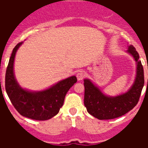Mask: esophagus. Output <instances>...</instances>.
I'll return each instance as SVG.
<instances>
[{
	"instance_id": "obj_1",
	"label": "esophagus",
	"mask_w": 148,
	"mask_h": 148,
	"mask_svg": "<svg viewBox=\"0 0 148 148\" xmlns=\"http://www.w3.org/2000/svg\"><path fill=\"white\" fill-rule=\"evenodd\" d=\"M86 76V73L84 71H80L77 72V78L78 81H81L84 78V77Z\"/></svg>"
}]
</instances>
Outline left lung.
<instances>
[{"mask_svg":"<svg viewBox=\"0 0 148 148\" xmlns=\"http://www.w3.org/2000/svg\"><path fill=\"white\" fill-rule=\"evenodd\" d=\"M127 53L136 62V75L133 84L127 90L116 96H109L102 92L98 86L89 79L84 80V106L88 112L99 120L119 117L132 110L138 103L145 84L144 69L135 47L128 46Z\"/></svg>","mask_w":148,"mask_h":148,"instance_id":"left-lung-1","label":"left lung"}]
</instances>
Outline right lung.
<instances>
[{"instance_id":"add662e5","label":"right lung","mask_w":148,"mask_h":148,"mask_svg":"<svg viewBox=\"0 0 148 148\" xmlns=\"http://www.w3.org/2000/svg\"><path fill=\"white\" fill-rule=\"evenodd\" d=\"M22 44L15 46L9 60L5 75L6 92L21 115L37 121L49 120L58 114L67 91L77 82V77H69L42 90L23 88L16 80L14 71L15 55Z\"/></svg>"}]
</instances>
